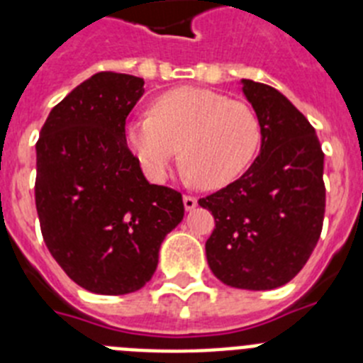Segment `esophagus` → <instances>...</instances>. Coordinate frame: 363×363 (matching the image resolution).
<instances>
[{
    "label": "esophagus",
    "instance_id": "obj_1",
    "mask_svg": "<svg viewBox=\"0 0 363 363\" xmlns=\"http://www.w3.org/2000/svg\"><path fill=\"white\" fill-rule=\"evenodd\" d=\"M184 205L187 211H192L198 205V198L191 196V194H184Z\"/></svg>",
    "mask_w": 363,
    "mask_h": 363
}]
</instances>
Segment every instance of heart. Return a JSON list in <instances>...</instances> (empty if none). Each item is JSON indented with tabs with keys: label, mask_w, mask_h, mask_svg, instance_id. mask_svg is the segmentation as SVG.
<instances>
[{
	"label": "heart",
	"mask_w": 363,
	"mask_h": 363,
	"mask_svg": "<svg viewBox=\"0 0 363 363\" xmlns=\"http://www.w3.org/2000/svg\"><path fill=\"white\" fill-rule=\"evenodd\" d=\"M125 142L152 182L169 176L179 150L191 182L220 189L238 179L256 158L262 125L243 101L179 86L154 99L150 116L127 123Z\"/></svg>",
	"instance_id": "obj_1"
}]
</instances>
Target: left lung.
Listing matches in <instances>:
<instances>
[{
    "label": "left lung",
    "mask_w": 363,
    "mask_h": 363,
    "mask_svg": "<svg viewBox=\"0 0 363 363\" xmlns=\"http://www.w3.org/2000/svg\"><path fill=\"white\" fill-rule=\"evenodd\" d=\"M242 83L262 125V149L242 178L198 203L216 223L205 242L214 277L236 289L269 291L293 280L318 243L323 152L313 125L281 92Z\"/></svg>",
    "instance_id": "8db88e82"
}]
</instances>
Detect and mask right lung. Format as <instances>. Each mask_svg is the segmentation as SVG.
<instances>
[{
	"label": "right lung",
	"instance_id": "right-lung-1",
	"mask_svg": "<svg viewBox=\"0 0 363 363\" xmlns=\"http://www.w3.org/2000/svg\"><path fill=\"white\" fill-rule=\"evenodd\" d=\"M142 78L98 72L50 111L36 143V209L45 245L96 294L134 293L184 220L178 191L150 185L125 142Z\"/></svg>",
	"mask_w": 363,
	"mask_h": 363
}]
</instances>
